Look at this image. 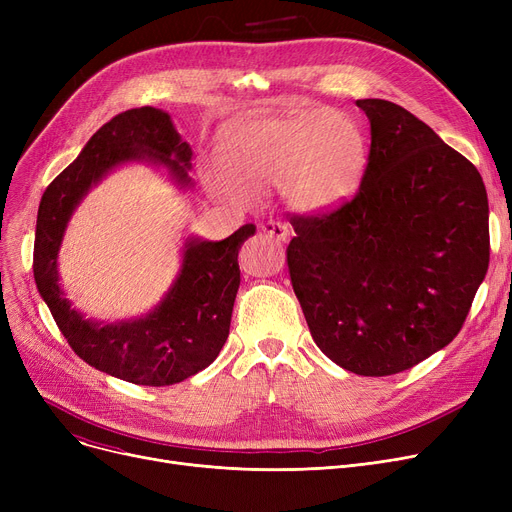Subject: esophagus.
<instances>
[{
  "label": "esophagus",
  "mask_w": 512,
  "mask_h": 512,
  "mask_svg": "<svg viewBox=\"0 0 512 512\" xmlns=\"http://www.w3.org/2000/svg\"><path fill=\"white\" fill-rule=\"evenodd\" d=\"M259 228H261V232H263L265 236L276 238V240H286V238L290 236L288 224H284V222H280V220H267V222H263Z\"/></svg>",
  "instance_id": "34e87169"
}]
</instances>
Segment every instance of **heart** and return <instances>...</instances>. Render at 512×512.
Segmentation results:
<instances>
[{
  "mask_svg": "<svg viewBox=\"0 0 512 512\" xmlns=\"http://www.w3.org/2000/svg\"><path fill=\"white\" fill-rule=\"evenodd\" d=\"M226 180L215 186L232 197L278 182L282 199L299 211H326L351 199L367 170L361 126L334 110L255 116L234 124L222 141Z\"/></svg>",
  "mask_w": 512,
  "mask_h": 512,
  "instance_id": "obj_1",
  "label": "heart"
}]
</instances>
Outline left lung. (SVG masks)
Here are the masks:
<instances>
[{"label":"left lung","instance_id":"left-lung-1","mask_svg":"<svg viewBox=\"0 0 512 512\" xmlns=\"http://www.w3.org/2000/svg\"><path fill=\"white\" fill-rule=\"evenodd\" d=\"M359 191L332 211L290 213L288 274L315 344L357 375L415 367L461 332L490 263L477 168L386 99Z\"/></svg>","mask_w":512,"mask_h":512}]
</instances>
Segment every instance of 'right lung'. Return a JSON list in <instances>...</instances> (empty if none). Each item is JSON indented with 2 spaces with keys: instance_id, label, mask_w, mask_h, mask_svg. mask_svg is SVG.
Segmentation results:
<instances>
[{
  "instance_id": "1",
  "label": "right lung",
  "mask_w": 512,
  "mask_h": 512,
  "mask_svg": "<svg viewBox=\"0 0 512 512\" xmlns=\"http://www.w3.org/2000/svg\"><path fill=\"white\" fill-rule=\"evenodd\" d=\"M191 155L166 112L137 107L105 122L41 197L33 251L41 297L72 351L124 382L170 386L215 361L230 334L240 286L238 249L255 234V226H240L220 242L188 240L182 270L166 299L149 315L112 326L83 319L64 299L58 284L62 236L74 207L105 172L130 159H151L188 184Z\"/></svg>"
}]
</instances>
